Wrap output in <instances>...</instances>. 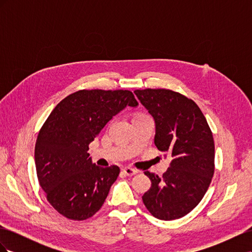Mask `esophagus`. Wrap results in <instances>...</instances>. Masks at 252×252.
I'll list each match as a JSON object with an SVG mask.
<instances>
[{
	"label": "esophagus",
	"instance_id": "1",
	"mask_svg": "<svg viewBox=\"0 0 252 252\" xmlns=\"http://www.w3.org/2000/svg\"><path fill=\"white\" fill-rule=\"evenodd\" d=\"M123 172H124V174L128 175V177H132V175L136 174L139 171L136 169H133V168H124Z\"/></svg>",
	"mask_w": 252,
	"mask_h": 252
}]
</instances>
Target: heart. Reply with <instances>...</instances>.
Masks as SVG:
<instances>
[{
  "instance_id": "obj_1",
  "label": "heart",
  "mask_w": 252,
  "mask_h": 252,
  "mask_svg": "<svg viewBox=\"0 0 252 252\" xmlns=\"http://www.w3.org/2000/svg\"><path fill=\"white\" fill-rule=\"evenodd\" d=\"M138 116H144V114H138ZM138 116H135V117H138Z\"/></svg>"
}]
</instances>
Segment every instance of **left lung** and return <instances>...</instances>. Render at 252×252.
Here are the masks:
<instances>
[{"label":"left lung","instance_id":"obj_1","mask_svg":"<svg viewBox=\"0 0 252 252\" xmlns=\"http://www.w3.org/2000/svg\"><path fill=\"white\" fill-rule=\"evenodd\" d=\"M154 118L155 144L171 162L163 177L145 171L151 187L142 196L152 216L171 220L201 202L215 172V142L203 112L192 100L168 89L134 90Z\"/></svg>","mask_w":252,"mask_h":252}]
</instances>
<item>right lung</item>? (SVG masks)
<instances>
[{
	"mask_svg": "<svg viewBox=\"0 0 252 252\" xmlns=\"http://www.w3.org/2000/svg\"><path fill=\"white\" fill-rule=\"evenodd\" d=\"M129 90H80L61 101L37 135L34 159L40 186L59 213L84 220L100 210L120 168L96 166L89 144L125 107H136Z\"/></svg>",
	"mask_w": 252,
	"mask_h": 252,
	"instance_id": "add662e5",
	"label": "right lung"
}]
</instances>
